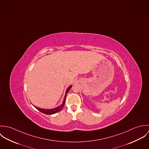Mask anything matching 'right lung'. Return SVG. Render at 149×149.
I'll return each instance as SVG.
<instances>
[{"mask_svg":"<svg viewBox=\"0 0 149 149\" xmlns=\"http://www.w3.org/2000/svg\"><path fill=\"white\" fill-rule=\"evenodd\" d=\"M72 85H70L69 86L66 91V92H65V97H64V100H63V104L61 105V106H59L58 107H57L56 108H52V109H43V108H38L37 107L34 106V107L36 108H37L38 111H40V112H42L45 114H46V115H52V114H54V113H56L59 111H60L62 108H63V107L64 106V104H65V99H66V95L68 93V92L69 91V90L70 89L71 87H72Z\"/></svg>","mask_w":149,"mask_h":149,"instance_id":"right-lung-1","label":"right lung"}]
</instances>
